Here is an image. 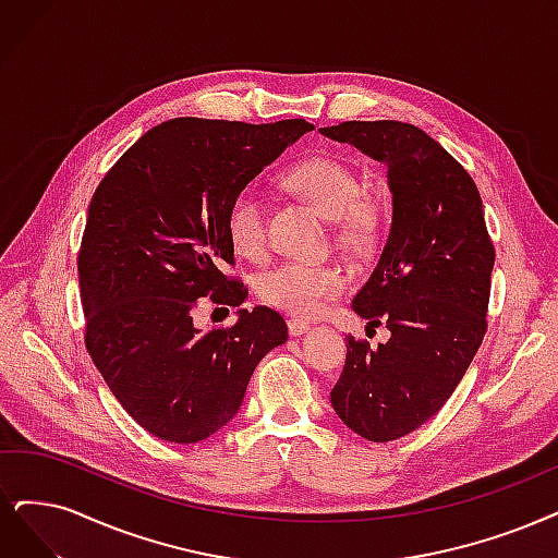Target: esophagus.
<instances>
[{
  "label": "esophagus",
  "mask_w": 558,
  "mask_h": 558,
  "mask_svg": "<svg viewBox=\"0 0 558 558\" xmlns=\"http://www.w3.org/2000/svg\"><path fill=\"white\" fill-rule=\"evenodd\" d=\"M307 328H311V322H305V319H290V322H287V331H290V336H294V338L303 336Z\"/></svg>",
  "instance_id": "obj_1"
}]
</instances>
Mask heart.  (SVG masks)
Here are the masks:
<instances>
[{
  "label": "heart",
  "mask_w": 558,
  "mask_h": 558,
  "mask_svg": "<svg viewBox=\"0 0 558 558\" xmlns=\"http://www.w3.org/2000/svg\"><path fill=\"white\" fill-rule=\"evenodd\" d=\"M290 189L311 199L336 220V239L349 247H363L379 232V209L363 199V183L347 162L336 158H307L287 172ZM227 236L243 257L257 259L268 245V216L262 191L245 183L232 195L225 214ZM347 276L336 264L282 262L259 278V299L294 317H315L328 301L342 296Z\"/></svg>",
  "instance_id": "1"
}]
</instances>
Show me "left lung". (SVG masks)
<instances>
[{
	"instance_id": "left-lung-1",
	"label": "left lung",
	"mask_w": 558,
	"mask_h": 558,
	"mask_svg": "<svg viewBox=\"0 0 558 558\" xmlns=\"http://www.w3.org/2000/svg\"><path fill=\"white\" fill-rule=\"evenodd\" d=\"M384 160L393 222L379 264L352 307L390 340L347 338L331 404L347 427L386 444L446 404L487 333L494 243L476 183L425 131L402 121L322 129Z\"/></svg>"
}]
</instances>
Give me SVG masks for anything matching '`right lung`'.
Segmentation results:
<instances>
[{"label": "right lung", "instance_id": "1", "mask_svg": "<svg viewBox=\"0 0 558 558\" xmlns=\"http://www.w3.org/2000/svg\"><path fill=\"white\" fill-rule=\"evenodd\" d=\"M305 119L179 117L144 133L100 179L77 251L87 352L149 435L202 441L230 421L257 363L287 340L271 307L199 331L202 301L241 305L225 214L232 195L305 131Z\"/></svg>", "mask_w": 558, "mask_h": 558}]
</instances>
